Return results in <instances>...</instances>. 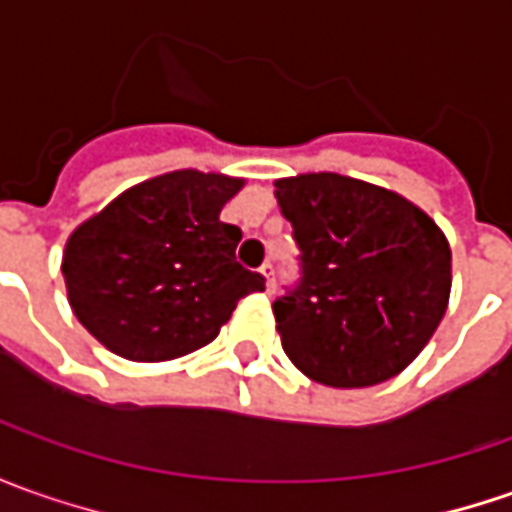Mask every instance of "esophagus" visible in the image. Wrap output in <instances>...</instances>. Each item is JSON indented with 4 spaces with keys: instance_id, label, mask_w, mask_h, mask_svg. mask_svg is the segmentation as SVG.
Wrapping results in <instances>:
<instances>
[{
    "instance_id": "34e87169",
    "label": "esophagus",
    "mask_w": 512,
    "mask_h": 512,
    "mask_svg": "<svg viewBox=\"0 0 512 512\" xmlns=\"http://www.w3.org/2000/svg\"><path fill=\"white\" fill-rule=\"evenodd\" d=\"M260 274L266 277V286L272 289V286H274V266H272V263H263V266H260Z\"/></svg>"
}]
</instances>
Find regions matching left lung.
<instances>
[{"mask_svg": "<svg viewBox=\"0 0 512 512\" xmlns=\"http://www.w3.org/2000/svg\"><path fill=\"white\" fill-rule=\"evenodd\" d=\"M274 186L300 249L297 286L272 303L283 351L331 388L397 377L448 309L442 229L397 192L337 172Z\"/></svg>", "mask_w": 512, "mask_h": 512, "instance_id": "8db88e82", "label": "left lung"}]
</instances>
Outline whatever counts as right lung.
Segmentation results:
<instances>
[{
	"instance_id": "1",
	"label": "right lung",
	"mask_w": 512,
	"mask_h": 512,
	"mask_svg": "<svg viewBox=\"0 0 512 512\" xmlns=\"http://www.w3.org/2000/svg\"><path fill=\"white\" fill-rule=\"evenodd\" d=\"M243 178L175 169L121 192L64 246L70 309L104 348L164 362L218 337L240 297L266 289L235 260L240 229L221 209Z\"/></svg>"
}]
</instances>
